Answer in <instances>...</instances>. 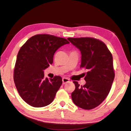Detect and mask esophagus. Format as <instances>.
<instances>
[{
	"instance_id": "obj_1",
	"label": "esophagus",
	"mask_w": 131,
	"mask_h": 131,
	"mask_svg": "<svg viewBox=\"0 0 131 131\" xmlns=\"http://www.w3.org/2000/svg\"><path fill=\"white\" fill-rule=\"evenodd\" d=\"M62 81H63V84H66V83H67V82H70V79H68V78H63L62 79Z\"/></svg>"
}]
</instances>
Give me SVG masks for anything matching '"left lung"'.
<instances>
[{
	"instance_id": "8db88e82",
	"label": "left lung",
	"mask_w": 131,
	"mask_h": 131,
	"mask_svg": "<svg viewBox=\"0 0 131 131\" xmlns=\"http://www.w3.org/2000/svg\"><path fill=\"white\" fill-rule=\"evenodd\" d=\"M82 54L81 68L86 70V83L80 85L73 81V102L84 110L95 108L106 99L115 78L112 54L104 42L94 37L68 38Z\"/></svg>"
}]
</instances>
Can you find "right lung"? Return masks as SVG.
Wrapping results in <instances>:
<instances>
[{"label": "right lung", "instance_id": "add662e5", "mask_svg": "<svg viewBox=\"0 0 131 131\" xmlns=\"http://www.w3.org/2000/svg\"><path fill=\"white\" fill-rule=\"evenodd\" d=\"M64 38L47 34L33 36L18 53L13 72L16 89L23 100L33 107L50 104L62 84L60 76L44 78L43 70L53 63L57 49L69 43Z\"/></svg>", "mask_w": 131, "mask_h": 131}]
</instances>
